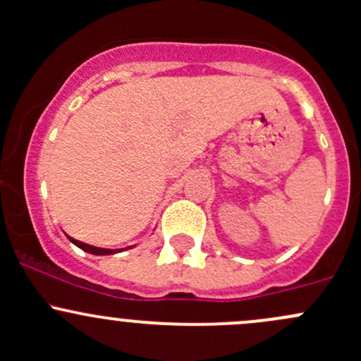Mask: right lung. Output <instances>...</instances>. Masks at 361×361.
Masks as SVG:
<instances>
[{
    "label": "right lung",
    "instance_id": "right-lung-1",
    "mask_svg": "<svg viewBox=\"0 0 361 361\" xmlns=\"http://www.w3.org/2000/svg\"><path fill=\"white\" fill-rule=\"evenodd\" d=\"M67 238L71 239V241L75 244L77 247H80V250L87 251V253H91V255H114V253H117V251H115V250H106V247H96V246H91V244H86V243H82V241H77V239L71 238V235H67ZM118 251H122V250H118Z\"/></svg>",
    "mask_w": 361,
    "mask_h": 361
}]
</instances>
